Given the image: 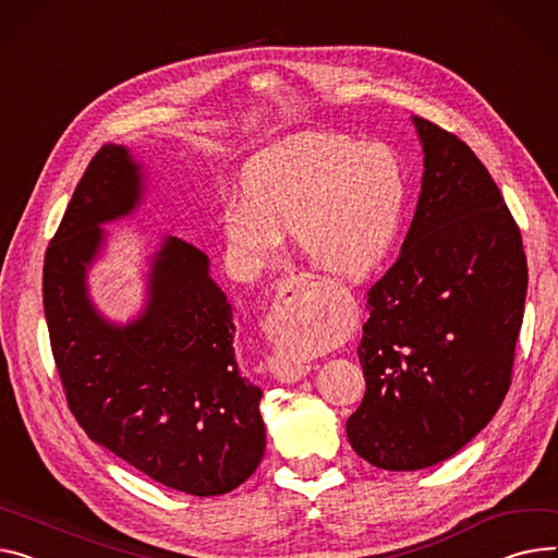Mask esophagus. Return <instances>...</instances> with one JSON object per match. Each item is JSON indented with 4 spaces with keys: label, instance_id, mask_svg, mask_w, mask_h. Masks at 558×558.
I'll use <instances>...</instances> for the list:
<instances>
[{
    "label": "esophagus",
    "instance_id": "1",
    "mask_svg": "<svg viewBox=\"0 0 558 558\" xmlns=\"http://www.w3.org/2000/svg\"><path fill=\"white\" fill-rule=\"evenodd\" d=\"M312 284L303 276H289L280 282V289L276 293V301L271 305L269 316L265 318V329L271 333V337H278V333L291 325H303L310 320L316 312V303L312 299ZM312 369L310 363L291 359L282 352H278L271 359V373L278 381L293 384L307 377Z\"/></svg>",
    "mask_w": 558,
    "mask_h": 558
}]
</instances>
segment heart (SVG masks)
<instances>
[{"label":"heart","instance_id":"b5f03b06","mask_svg":"<svg viewBox=\"0 0 558 558\" xmlns=\"http://www.w3.org/2000/svg\"><path fill=\"white\" fill-rule=\"evenodd\" d=\"M244 197L225 208L227 240L246 269L278 255L282 231L327 271L361 276L377 267L401 225L405 181L381 145L345 136L303 134L255 157L244 174ZM293 352L305 339L293 333Z\"/></svg>","mask_w":558,"mask_h":558}]
</instances>
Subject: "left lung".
I'll return each mask as SVG.
<instances>
[{"instance_id": "left-lung-1", "label": "left lung", "mask_w": 558, "mask_h": 558, "mask_svg": "<svg viewBox=\"0 0 558 558\" xmlns=\"http://www.w3.org/2000/svg\"><path fill=\"white\" fill-rule=\"evenodd\" d=\"M422 193L397 263L367 291L365 395L352 449L386 471L456 456L489 424L513 369L527 293L521 229L471 147L422 117Z\"/></svg>"}]
</instances>
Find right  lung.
Masks as SVG:
<instances>
[{"instance_id":"1","label":"right lung","mask_w":558,"mask_h":558,"mask_svg":"<svg viewBox=\"0 0 558 558\" xmlns=\"http://www.w3.org/2000/svg\"><path fill=\"white\" fill-rule=\"evenodd\" d=\"M141 189L125 147L102 145L73 191L43 271L53 361L73 417L100 447L170 489L229 494L265 456L263 390L240 373L233 312L204 251L168 238L150 301L125 327L87 299L100 225L134 210Z\"/></svg>"}]
</instances>
